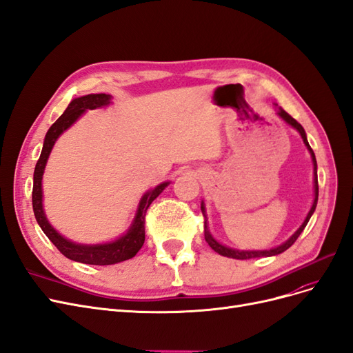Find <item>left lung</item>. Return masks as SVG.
<instances>
[{
  "mask_svg": "<svg viewBox=\"0 0 353 353\" xmlns=\"http://www.w3.org/2000/svg\"><path fill=\"white\" fill-rule=\"evenodd\" d=\"M278 114L282 117V119L285 121V122H288L291 126H294L299 134H301V137H303V139H304V143L307 145V148H308V151L311 152V157H312V163H314V189H316V198H314V203H312V206H311V210H310V212H308V215H307V218H305V221H304V224L298 228V231L294 234V236L286 241V243H283L282 245H279V247H276V249H272V250H263V252H240V250H234V249H228V247H225V245H223V244H219V243H216L214 239H212V236L210 234V231H208V224H206V215H205V206H203V202H202V205H201V210H202V214H203V219H205V223H203V232H205V240H206V243L211 245V249L214 250V252H216L218 254H221V256H227V257H232V259H240V260H247V259H254V257H269V256H275V254H279V253H282V252H285L286 249H290V247L296 241V239L299 237V234L303 232V230L305 228V225L308 224V221H310V218H311V215H312V212L316 211V206H317V201H319V180H317V161H316V155H314V151L311 150V147H310V143H308V141H307V137H305V130H304V128L299 125L294 117L291 116V114H288L286 113L282 108H279V112H278Z\"/></svg>",
  "mask_w": 353,
  "mask_h": 353,
  "instance_id": "obj_1",
  "label": "left lung"
}]
</instances>
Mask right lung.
Here are the masks:
<instances>
[{"label":"right lung","instance_id":"obj_1","mask_svg":"<svg viewBox=\"0 0 353 353\" xmlns=\"http://www.w3.org/2000/svg\"><path fill=\"white\" fill-rule=\"evenodd\" d=\"M109 100H110L109 94L101 93V94H88L84 97H78L68 104L67 110H65L58 117V121L49 128L48 134L45 137L42 154H41V157H39V160L34 167L33 192H32L33 212H34L37 224L41 225L42 231L46 234L48 239L55 244L57 249L65 257L75 260V262L87 263V265H100V266L123 262V260L132 259L139 252L143 241H145L147 210L152 203V201L159 196V194L164 190V188L168 185V183H163L143 194V198L139 202V208H138V212H137V216L134 221V225L130 227L128 234H125L123 237H121L119 240H116L113 243L99 244V245L75 244V243L65 240L54 228L50 227V224L48 223V219L43 214V208H42V174H43V170H45V165L48 161V157L50 154V150H52V147H54V143L58 139V137L63 132L65 129H68L78 119V117H80L85 112V109L101 108V106H104V104H109L110 103Z\"/></svg>","mask_w":353,"mask_h":353}]
</instances>
